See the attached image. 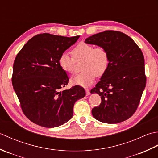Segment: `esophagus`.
<instances>
[{
    "label": "esophagus",
    "mask_w": 158,
    "mask_h": 158,
    "mask_svg": "<svg viewBox=\"0 0 158 158\" xmlns=\"http://www.w3.org/2000/svg\"><path fill=\"white\" fill-rule=\"evenodd\" d=\"M85 91H86V95H90V91H89V89H85Z\"/></svg>",
    "instance_id": "34e87169"
}]
</instances>
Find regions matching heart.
<instances>
[{
    "instance_id": "heart-1",
    "label": "heart",
    "mask_w": 158,
    "mask_h": 158,
    "mask_svg": "<svg viewBox=\"0 0 158 158\" xmlns=\"http://www.w3.org/2000/svg\"><path fill=\"white\" fill-rule=\"evenodd\" d=\"M72 54V57L66 52L61 54L59 59V65L65 72L72 74L75 72L76 62L82 61V72L73 76L71 82L83 87L91 85L96 76L104 75L110 63L108 50L102 46L95 48L91 44L81 42L73 48Z\"/></svg>"
}]
</instances>
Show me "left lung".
Here are the masks:
<instances>
[{
    "label": "left lung",
    "instance_id": "obj_1",
    "mask_svg": "<svg viewBox=\"0 0 158 158\" xmlns=\"http://www.w3.org/2000/svg\"><path fill=\"white\" fill-rule=\"evenodd\" d=\"M85 42L104 47L110 56L106 73L91 90L102 102L92 109L95 119L118 123L136 111L146 86L144 56L134 40L123 33L105 31L86 39Z\"/></svg>",
    "mask_w": 158,
    "mask_h": 158
}]
</instances>
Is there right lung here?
Instances as JSON below:
<instances>
[{
	"mask_svg": "<svg viewBox=\"0 0 158 158\" xmlns=\"http://www.w3.org/2000/svg\"><path fill=\"white\" fill-rule=\"evenodd\" d=\"M79 37L39 34L16 55L13 87L22 112L34 123L45 127L64 124L72 118L75 102L85 97V89L79 85L61 91L69 79L59 65V56Z\"/></svg>",
	"mask_w": 158,
	"mask_h": 158,
	"instance_id": "right-lung-1",
	"label": "right lung"
}]
</instances>
